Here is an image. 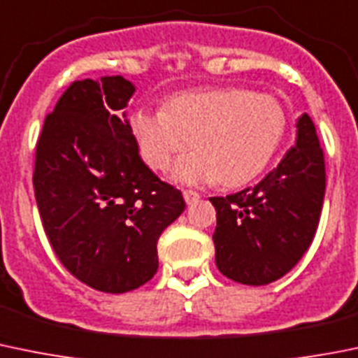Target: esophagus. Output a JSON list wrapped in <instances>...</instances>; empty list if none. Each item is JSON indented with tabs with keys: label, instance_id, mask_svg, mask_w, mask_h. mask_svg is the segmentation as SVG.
I'll return each mask as SVG.
<instances>
[{
	"label": "esophagus",
	"instance_id": "34e87169",
	"mask_svg": "<svg viewBox=\"0 0 358 358\" xmlns=\"http://www.w3.org/2000/svg\"><path fill=\"white\" fill-rule=\"evenodd\" d=\"M183 199H185V203L190 206V204L199 203L201 196L196 192V190H183Z\"/></svg>",
	"mask_w": 358,
	"mask_h": 358
}]
</instances>
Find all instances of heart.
I'll list each match as a JSON object with an SVG mask.
<instances>
[{
  "mask_svg": "<svg viewBox=\"0 0 358 358\" xmlns=\"http://www.w3.org/2000/svg\"><path fill=\"white\" fill-rule=\"evenodd\" d=\"M129 129L138 154L154 171L192 145L196 152L171 168V178L187 185L225 187L252 182L282 143L285 112L269 94L238 87H211L182 92L162 110L136 108Z\"/></svg>",
  "mask_w": 358,
  "mask_h": 358,
  "instance_id": "obj_1",
  "label": "heart"
}]
</instances>
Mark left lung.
I'll list each match as a JSON object with an SVG mask.
<instances>
[{
  "instance_id": "8db88e82",
  "label": "left lung",
  "mask_w": 358,
  "mask_h": 358,
  "mask_svg": "<svg viewBox=\"0 0 358 358\" xmlns=\"http://www.w3.org/2000/svg\"><path fill=\"white\" fill-rule=\"evenodd\" d=\"M296 145L255 187L210 197L218 271L243 285H267L310 248L325 196V162L308 113L297 119Z\"/></svg>"
}]
</instances>
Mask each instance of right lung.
I'll return each mask as SVG.
<instances>
[{
	"instance_id": "add662e5",
	"label": "right lung",
	"mask_w": 358,
	"mask_h": 358,
	"mask_svg": "<svg viewBox=\"0 0 358 358\" xmlns=\"http://www.w3.org/2000/svg\"><path fill=\"white\" fill-rule=\"evenodd\" d=\"M124 76L78 80L47 115L34 196L62 266L85 285L124 294L157 273V241L185 210L182 192L141 161L124 108Z\"/></svg>"
}]
</instances>
